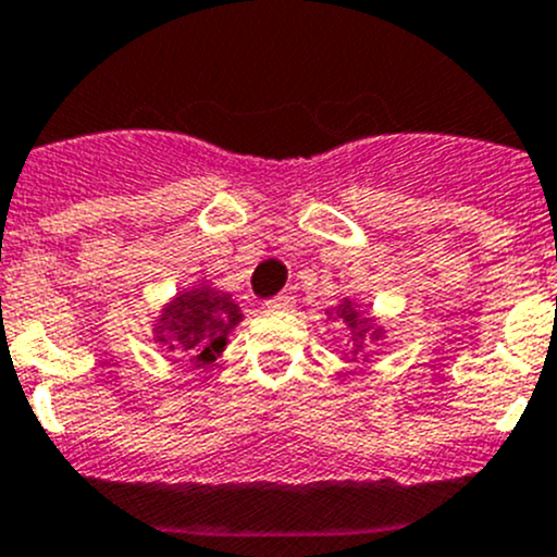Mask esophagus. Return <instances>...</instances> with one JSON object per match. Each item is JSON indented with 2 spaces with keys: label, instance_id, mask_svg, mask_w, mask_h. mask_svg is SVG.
<instances>
[{
  "label": "esophagus",
  "instance_id": "34e87169",
  "mask_svg": "<svg viewBox=\"0 0 557 557\" xmlns=\"http://www.w3.org/2000/svg\"><path fill=\"white\" fill-rule=\"evenodd\" d=\"M292 302H295V295H292V292H278V295L271 297L265 306L268 308H292Z\"/></svg>",
  "mask_w": 557,
  "mask_h": 557
}]
</instances>
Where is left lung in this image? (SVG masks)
<instances>
[{
    "instance_id": "left-lung-1",
    "label": "left lung",
    "mask_w": 557,
    "mask_h": 557,
    "mask_svg": "<svg viewBox=\"0 0 557 557\" xmlns=\"http://www.w3.org/2000/svg\"><path fill=\"white\" fill-rule=\"evenodd\" d=\"M335 319H338L341 324H346V330L351 333V344L360 346L362 341H366L368 319H366V313H362L360 308L355 306V302H351V300L338 302V308H335ZM373 335H376V333H373Z\"/></svg>"
}]
</instances>
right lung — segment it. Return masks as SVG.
Segmentation results:
<instances>
[{"label":"right lung","instance_id":"obj_1","mask_svg":"<svg viewBox=\"0 0 557 557\" xmlns=\"http://www.w3.org/2000/svg\"><path fill=\"white\" fill-rule=\"evenodd\" d=\"M240 319L244 313L235 306L233 295L216 292L211 286H197V289L181 292L164 308L153 333L159 344H164L178 357L195 366H208L224 349L227 333Z\"/></svg>","mask_w":557,"mask_h":557}]
</instances>
